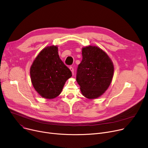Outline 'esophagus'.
Here are the masks:
<instances>
[{
	"label": "esophagus",
	"instance_id": "34e87169",
	"mask_svg": "<svg viewBox=\"0 0 148 148\" xmlns=\"http://www.w3.org/2000/svg\"><path fill=\"white\" fill-rule=\"evenodd\" d=\"M70 70H71V71L72 73V74L74 75V68H73V66H70Z\"/></svg>",
	"mask_w": 148,
	"mask_h": 148
}]
</instances>
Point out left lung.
I'll use <instances>...</instances> for the list:
<instances>
[{"label": "left lung", "instance_id": "obj_1", "mask_svg": "<svg viewBox=\"0 0 148 148\" xmlns=\"http://www.w3.org/2000/svg\"><path fill=\"white\" fill-rule=\"evenodd\" d=\"M83 60L78 65L76 80L82 95L94 99L102 96L110 86L114 67L111 59L96 46L82 48Z\"/></svg>", "mask_w": 148, "mask_h": 148}]
</instances>
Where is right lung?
<instances>
[{
	"instance_id": "add662e5",
	"label": "right lung",
	"mask_w": 148,
	"mask_h": 148,
	"mask_svg": "<svg viewBox=\"0 0 148 148\" xmlns=\"http://www.w3.org/2000/svg\"><path fill=\"white\" fill-rule=\"evenodd\" d=\"M35 90L42 97L52 99L60 95L71 72L61 61L58 46L45 47L40 52L29 69Z\"/></svg>"
}]
</instances>
